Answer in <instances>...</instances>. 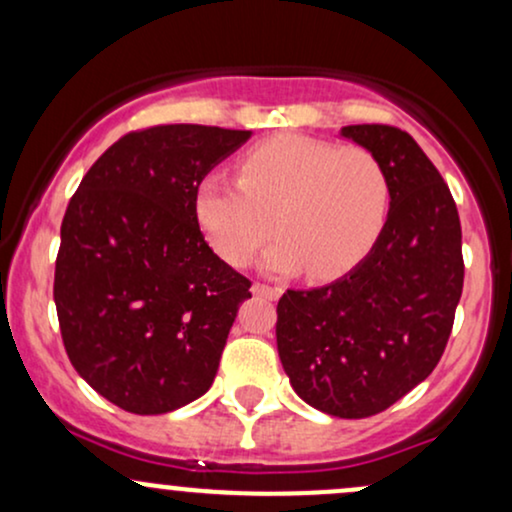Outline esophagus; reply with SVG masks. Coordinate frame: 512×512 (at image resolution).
<instances>
[{
  "instance_id": "esophagus-1",
  "label": "esophagus",
  "mask_w": 512,
  "mask_h": 512,
  "mask_svg": "<svg viewBox=\"0 0 512 512\" xmlns=\"http://www.w3.org/2000/svg\"><path fill=\"white\" fill-rule=\"evenodd\" d=\"M252 293H255V296L269 298V301H276V298H279V296H281V289H279V286H267V284H252Z\"/></svg>"
}]
</instances>
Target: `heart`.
I'll return each mask as SVG.
<instances>
[{"label":"heart","instance_id":"obj_1","mask_svg":"<svg viewBox=\"0 0 512 512\" xmlns=\"http://www.w3.org/2000/svg\"><path fill=\"white\" fill-rule=\"evenodd\" d=\"M387 209V175L368 149L301 134L252 146L238 180L209 173L195 192V219L223 262L245 267L276 228L281 240L264 255V272L308 269L317 281L351 272L368 255Z\"/></svg>","mask_w":512,"mask_h":512}]
</instances>
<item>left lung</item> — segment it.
<instances>
[{"label": "left lung", "mask_w": 512, "mask_h": 512, "mask_svg": "<svg viewBox=\"0 0 512 512\" xmlns=\"http://www.w3.org/2000/svg\"><path fill=\"white\" fill-rule=\"evenodd\" d=\"M339 134L380 161L390 211L349 274L281 296L276 349L303 402L366 419L438 366L462 296V228L448 185L407 132L349 125Z\"/></svg>", "instance_id": "left-lung-1"}]
</instances>
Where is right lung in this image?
<instances>
[{
  "mask_svg": "<svg viewBox=\"0 0 512 512\" xmlns=\"http://www.w3.org/2000/svg\"><path fill=\"white\" fill-rule=\"evenodd\" d=\"M252 132L158 125L93 163L64 214L55 264L62 342L76 373L132 414L202 397L250 298V281L209 248L199 180Z\"/></svg>",
  "mask_w": 512,
  "mask_h": 512,
  "instance_id": "add662e5",
  "label": "right lung"
}]
</instances>
